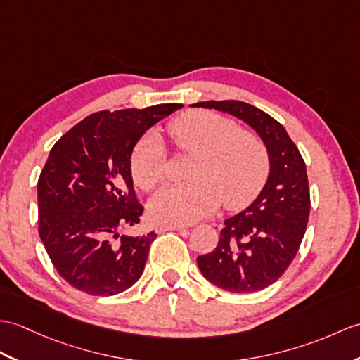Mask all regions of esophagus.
<instances>
[{"mask_svg": "<svg viewBox=\"0 0 360 360\" xmlns=\"http://www.w3.org/2000/svg\"><path fill=\"white\" fill-rule=\"evenodd\" d=\"M187 227H184V225H170V224H161L158 230L160 231H169V230H186Z\"/></svg>", "mask_w": 360, "mask_h": 360, "instance_id": "esophagus-1", "label": "esophagus"}]
</instances>
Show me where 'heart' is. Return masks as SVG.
Returning <instances> with one entry per match:
<instances>
[{"label":"heart","instance_id":"heart-1","mask_svg":"<svg viewBox=\"0 0 360 360\" xmlns=\"http://www.w3.org/2000/svg\"><path fill=\"white\" fill-rule=\"evenodd\" d=\"M182 152L195 155L187 184L169 186L150 199L148 213L161 224L196 222L224 205L239 210L257 196L269 176V152L256 133L210 110H193L170 124ZM131 178L142 190L164 178V147L156 133L141 138L130 158Z\"/></svg>","mask_w":360,"mask_h":360}]
</instances>
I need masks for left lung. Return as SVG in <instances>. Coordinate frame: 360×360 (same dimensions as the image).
<instances>
[{
  "mask_svg": "<svg viewBox=\"0 0 360 360\" xmlns=\"http://www.w3.org/2000/svg\"><path fill=\"white\" fill-rule=\"evenodd\" d=\"M244 121L269 152L270 172L261 193L245 210L224 221L218 245L198 256L207 281L230 293H255L278 281L293 261L310 216L305 162L287 130L270 115L242 101H205Z\"/></svg>",
  "mask_w": 360,
  "mask_h": 360,
  "instance_id": "left-lung-1",
  "label": "left lung"
}]
</instances>
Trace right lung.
<instances>
[{
    "label": "right lung",
    "mask_w": 360,
    "mask_h": 360,
    "mask_svg": "<svg viewBox=\"0 0 360 360\" xmlns=\"http://www.w3.org/2000/svg\"><path fill=\"white\" fill-rule=\"evenodd\" d=\"M182 104L98 112L58 139L38 179L39 238L61 278L91 296L130 288L155 231L120 236L142 214L130 158L144 133Z\"/></svg>",
    "instance_id": "1"
}]
</instances>
